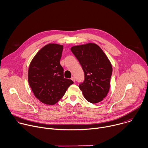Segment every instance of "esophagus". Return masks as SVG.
<instances>
[{
    "label": "esophagus",
    "mask_w": 148,
    "mask_h": 148,
    "mask_svg": "<svg viewBox=\"0 0 148 148\" xmlns=\"http://www.w3.org/2000/svg\"><path fill=\"white\" fill-rule=\"evenodd\" d=\"M71 79H72V80L73 81V82H75V78L74 77H72Z\"/></svg>",
    "instance_id": "esophagus-1"
}]
</instances>
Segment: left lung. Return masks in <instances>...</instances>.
Wrapping results in <instances>:
<instances>
[{
    "mask_svg": "<svg viewBox=\"0 0 148 148\" xmlns=\"http://www.w3.org/2000/svg\"><path fill=\"white\" fill-rule=\"evenodd\" d=\"M71 49L84 71V80L79 87L84 98L93 104L100 102L110 89L112 72L110 61L95 43L73 46Z\"/></svg>",
    "mask_w": 148,
    "mask_h": 148,
    "instance_id": "obj_1",
    "label": "left lung"
}]
</instances>
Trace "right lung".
<instances>
[{"instance_id":"obj_1","label":"right lung","mask_w":148,"mask_h":148,"mask_svg":"<svg viewBox=\"0 0 148 148\" xmlns=\"http://www.w3.org/2000/svg\"><path fill=\"white\" fill-rule=\"evenodd\" d=\"M63 45L49 44L42 48L29 64L28 80L36 96L41 102L53 105L64 96L73 82L64 77L60 64Z\"/></svg>"}]
</instances>
